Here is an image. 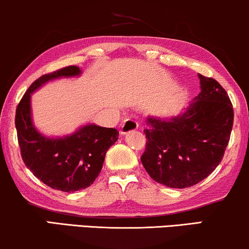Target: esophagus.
<instances>
[{
	"instance_id": "esophagus-1",
	"label": "esophagus",
	"mask_w": 249,
	"mask_h": 249,
	"mask_svg": "<svg viewBox=\"0 0 249 249\" xmlns=\"http://www.w3.org/2000/svg\"><path fill=\"white\" fill-rule=\"evenodd\" d=\"M139 128V125L136 122L132 121V120H126L124 121V123L121 125V134L122 135H125L127 134V133L132 132V131H135V129Z\"/></svg>"
}]
</instances>
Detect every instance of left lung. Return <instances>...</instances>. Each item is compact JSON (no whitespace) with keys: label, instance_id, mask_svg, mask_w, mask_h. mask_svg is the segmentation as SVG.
<instances>
[{"label":"left lung","instance_id":"left-lung-1","mask_svg":"<svg viewBox=\"0 0 249 249\" xmlns=\"http://www.w3.org/2000/svg\"><path fill=\"white\" fill-rule=\"evenodd\" d=\"M201 92L177 116H148L146 173L157 183L186 188L199 183L221 162L233 124L232 105L218 81L198 74Z\"/></svg>","mask_w":249,"mask_h":249}]
</instances>
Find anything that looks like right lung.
I'll use <instances>...</instances> for the list:
<instances>
[{
  "mask_svg": "<svg viewBox=\"0 0 249 249\" xmlns=\"http://www.w3.org/2000/svg\"><path fill=\"white\" fill-rule=\"evenodd\" d=\"M82 71L66 66L37 79L17 107L16 128L21 157L28 169L54 190L73 193L89 187L103 168L107 150L117 141L116 128L87 124L70 135L48 138L34 124L31 93L45 83L61 78H74Z\"/></svg>",
  "mask_w": 249,
  "mask_h": 249,
  "instance_id": "1",
  "label": "right lung"
}]
</instances>
